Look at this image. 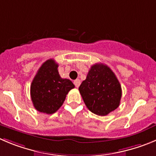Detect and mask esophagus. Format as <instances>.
Here are the masks:
<instances>
[{
	"mask_svg": "<svg viewBox=\"0 0 156 156\" xmlns=\"http://www.w3.org/2000/svg\"><path fill=\"white\" fill-rule=\"evenodd\" d=\"M74 84H75V85L76 88H78L80 85V84H81V81H80L79 79L75 80V81H74Z\"/></svg>",
	"mask_w": 156,
	"mask_h": 156,
	"instance_id": "obj_1",
	"label": "esophagus"
}]
</instances>
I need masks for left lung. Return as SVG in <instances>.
Instances as JSON below:
<instances>
[{
    "label": "left lung",
    "mask_w": 156,
    "mask_h": 156,
    "mask_svg": "<svg viewBox=\"0 0 156 156\" xmlns=\"http://www.w3.org/2000/svg\"><path fill=\"white\" fill-rule=\"evenodd\" d=\"M78 89L87 108L98 115H107L120 105V83L111 68L101 63L91 67Z\"/></svg>",
    "instance_id": "1"
}]
</instances>
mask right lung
<instances>
[{"mask_svg": "<svg viewBox=\"0 0 156 156\" xmlns=\"http://www.w3.org/2000/svg\"><path fill=\"white\" fill-rule=\"evenodd\" d=\"M58 65L53 59L42 64L30 85V97L36 110L53 114L60 108L67 94L75 85L69 79L61 78Z\"/></svg>", "mask_w": 156, "mask_h": 156, "instance_id": "1", "label": "right lung"}]
</instances>
